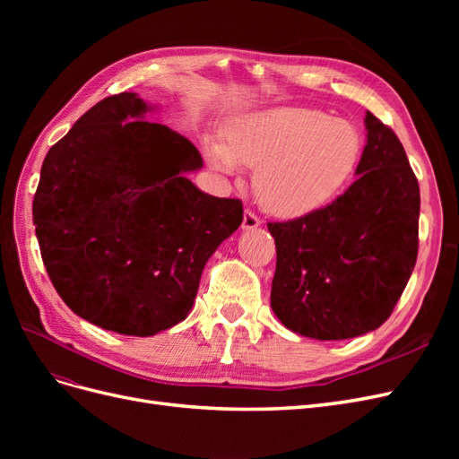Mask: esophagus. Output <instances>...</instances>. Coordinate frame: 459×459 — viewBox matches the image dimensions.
I'll list each match as a JSON object with an SVG mask.
<instances>
[{
  "label": "esophagus",
  "mask_w": 459,
  "mask_h": 459,
  "mask_svg": "<svg viewBox=\"0 0 459 459\" xmlns=\"http://www.w3.org/2000/svg\"><path fill=\"white\" fill-rule=\"evenodd\" d=\"M260 226V218L253 212V211H247L243 212V224H241V228L243 230H255V228H258Z\"/></svg>",
  "instance_id": "34e87169"
}]
</instances>
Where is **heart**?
<instances>
[{"label": "heart", "mask_w": 459, "mask_h": 459, "mask_svg": "<svg viewBox=\"0 0 459 459\" xmlns=\"http://www.w3.org/2000/svg\"><path fill=\"white\" fill-rule=\"evenodd\" d=\"M362 147L349 120L283 107L239 118L228 130L226 147H208V159L224 172L235 164L256 169L258 203L275 216L297 218L322 208L351 182Z\"/></svg>", "instance_id": "obj_1"}]
</instances>
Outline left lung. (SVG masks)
Returning <instances> with one entry per match:
<instances>
[{"label":"left lung","instance_id":"1","mask_svg":"<svg viewBox=\"0 0 459 459\" xmlns=\"http://www.w3.org/2000/svg\"><path fill=\"white\" fill-rule=\"evenodd\" d=\"M368 143L358 179L327 206L270 221L277 264L272 310L319 341L383 325L418 260L420 184L396 134L366 115Z\"/></svg>","mask_w":459,"mask_h":459}]
</instances>
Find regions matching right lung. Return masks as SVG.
I'll use <instances>...</instances> for the list:
<instances>
[{"label":"right lung","mask_w":459,"mask_h":459,"mask_svg":"<svg viewBox=\"0 0 459 459\" xmlns=\"http://www.w3.org/2000/svg\"><path fill=\"white\" fill-rule=\"evenodd\" d=\"M147 110L128 91L93 105L48 151L32 203L41 260L66 307L135 337L182 322L206 260L243 220L239 199L189 182L201 152Z\"/></svg>","instance_id":"obj_1"}]
</instances>
